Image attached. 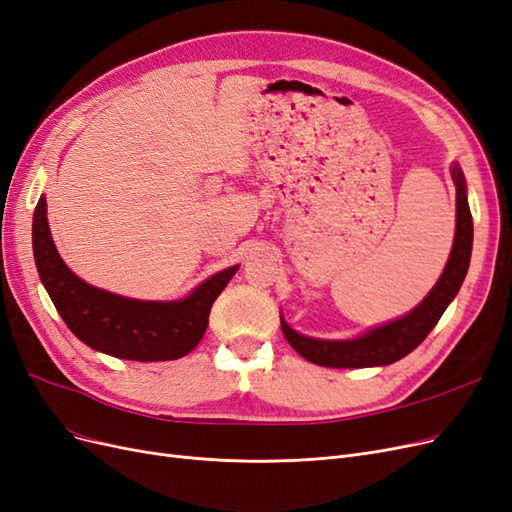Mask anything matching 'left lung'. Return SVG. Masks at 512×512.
I'll list each match as a JSON object with an SVG mask.
<instances>
[{
	"instance_id": "8db88e82",
	"label": "left lung",
	"mask_w": 512,
	"mask_h": 512,
	"mask_svg": "<svg viewBox=\"0 0 512 512\" xmlns=\"http://www.w3.org/2000/svg\"><path fill=\"white\" fill-rule=\"evenodd\" d=\"M453 184L457 195V224L453 250L443 275H440L436 286L424 301H421L409 315L370 330L354 341L309 339L294 332L284 320H281L284 337L298 354L317 366L328 368L385 366L409 356L411 351L428 337L430 330L438 324L440 315L445 313L447 305L455 298L457 290H460L462 281L468 273L472 254V214L466 199L464 175L457 165L453 167Z\"/></svg>"
}]
</instances>
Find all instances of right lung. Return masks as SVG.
<instances>
[{
  "instance_id": "1",
  "label": "right lung",
  "mask_w": 512,
  "mask_h": 512,
  "mask_svg": "<svg viewBox=\"0 0 512 512\" xmlns=\"http://www.w3.org/2000/svg\"><path fill=\"white\" fill-rule=\"evenodd\" d=\"M33 256L42 284L67 328L103 354L158 362L178 360L195 349L209 324V311L239 267L209 277L184 301H135L84 284L67 269L46 220V199L33 211Z\"/></svg>"
}]
</instances>
